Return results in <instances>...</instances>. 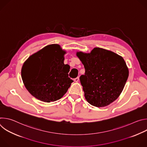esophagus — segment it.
<instances>
[{"mask_svg":"<svg viewBox=\"0 0 147 147\" xmlns=\"http://www.w3.org/2000/svg\"><path fill=\"white\" fill-rule=\"evenodd\" d=\"M74 81H76V82H78V81H79V77H77L75 78L74 79Z\"/></svg>","mask_w":147,"mask_h":147,"instance_id":"1","label":"esophagus"}]
</instances>
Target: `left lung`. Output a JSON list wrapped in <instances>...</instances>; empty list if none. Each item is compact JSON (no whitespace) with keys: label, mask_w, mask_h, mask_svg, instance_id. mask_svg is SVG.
Returning <instances> with one entry per match:
<instances>
[{"label":"left lung","mask_w":147,"mask_h":147,"mask_svg":"<svg viewBox=\"0 0 147 147\" xmlns=\"http://www.w3.org/2000/svg\"><path fill=\"white\" fill-rule=\"evenodd\" d=\"M85 69L80 77L87 102L96 107H104L114 102L121 93L129 77L123 57L100 48L90 53L77 52Z\"/></svg>","instance_id":"left-lung-1"}]
</instances>
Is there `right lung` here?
<instances>
[{"instance_id": "1", "label": "right lung", "mask_w": 147, "mask_h": 147, "mask_svg": "<svg viewBox=\"0 0 147 147\" xmlns=\"http://www.w3.org/2000/svg\"><path fill=\"white\" fill-rule=\"evenodd\" d=\"M60 46L48 45L25 61L22 77L28 92L39 100L51 102L60 99L73 81L69 77L70 66L64 64Z\"/></svg>"}]
</instances>
